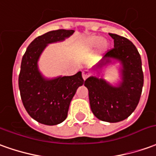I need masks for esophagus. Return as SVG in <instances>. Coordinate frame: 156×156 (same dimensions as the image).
Here are the masks:
<instances>
[{"mask_svg":"<svg viewBox=\"0 0 156 156\" xmlns=\"http://www.w3.org/2000/svg\"><path fill=\"white\" fill-rule=\"evenodd\" d=\"M90 76V72L87 69H85L82 71V78H83V80H86V79H87L88 78V76Z\"/></svg>","mask_w":156,"mask_h":156,"instance_id":"34e87169","label":"esophagus"}]
</instances>
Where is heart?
<instances>
[{
	"instance_id": "b5f03b06",
	"label": "heart",
	"mask_w": 156,
	"mask_h": 156,
	"mask_svg": "<svg viewBox=\"0 0 156 156\" xmlns=\"http://www.w3.org/2000/svg\"><path fill=\"white\" fill-rule=\"evenodd\" d=\"M99 44V48L101 51H105L109 47V42L105 39H102L99 35H91L86 41V45L89 48L95 47Z\"/></svg>"
}]
</instances>
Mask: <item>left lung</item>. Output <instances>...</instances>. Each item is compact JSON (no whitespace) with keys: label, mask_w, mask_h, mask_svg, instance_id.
<instances>
[{"label":"left lung","mask_w":156,"mask_h":156,"mask_svg":"<svg viewBox=\"0 0 156 156\" xmlns=\"http://www.w3.org/2000/svg\"><path fill=\"white\" fill-rule=\"evenodd\" d=\"M114 39V48L106 52L96 69L112 60L121 64V81L112 86L103 78L90 76L84 85L88 89L92 113L103 121L119 122L131 115L140 100L144 86V73L140 54L133 43L123 36L109 34Z\"/></svg>","instance_id":"1"}]
</instances>
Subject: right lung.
<instances>
[{
    "mask_svg": "<svg viewBox=\"0 0 156 156\" xmlns=\"http://www.w3.org/2000/svg\"><path fill=\"white\" fill-rule=\"evenodd\" d=\"M73 33L72 30H58L40 35L23 56L19 76L23 105L34 120L44 125H58L66 119L76 90L84 83L80 71L71 76L47 79L38 69L40 56L47 45L62 41Z\"/></svg>",
    "mask_w": 156,
    "mask_h": 156,
    "instance_id": "right-lung-1",
    "label": "right lung"
}]
</instances>
